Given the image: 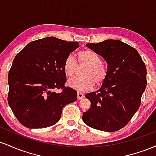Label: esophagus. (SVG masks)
<instances>
[{
  "label": "esophagus",
  "instance_id": "obj_1",
  "mask_svg": "<svg viewBox=\"0 0 156 156\" xmlns=\"http://www.w3.org/2000/svg\"><path fill=\"white\" fill-rule=\"evenodd\" d=\"M84 97H85L84 94H83V93H81V92H77V99H82Z\"/></svg>",
  "mask_w": 156,
  "mask_h": 156
}]
</instances>
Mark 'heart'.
Instances as JSON below:
<instances>
[{
  "label": "heart",
  "mask_w": 156,
  "mask_h": 156,
  "mask_svg": "<svg viewBox=\"0 0 156 156\" xmlns=\"http://www.w3.org/2000/svg\"><path fill=\"white\" fill-rule=\"evenodd\" d=\"M80 64L86 65L83 71V76L73 78L68 81V85L71 88L80 91H86L94 86L95 83L100 85L106 79L107 68L102 62L101 58L94 51L84 49L78 53ZM77 69L76 59L72 55L66 57L63 63V70L66 76L72 77Z\"/></svg>",
  "instance_id": "obj_1"
}]
</instances>
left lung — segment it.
Masks as SVG:
<instances>
[{
    "label": "left lung",
    "instance_id": "left-lung-1",
    "mask_svg": "<svg viewBox=\"0 0 156 156\" xmlns=\"http://www.w3.org/2000/svg\"><path fill=\"white\" fill-rule=\"evenodd\" d=\"M86 46L108 64V73L99 90L85 94L90 108L83 120L92 128L114 132L130 122L141 105L147 85V69L136 48L119 40H105Z\"/></svg>",
    "mask_w": 156,
    "mask_h": 156
}]
</instances>
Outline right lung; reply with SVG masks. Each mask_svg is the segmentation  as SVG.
Segmentation results:
<instances>
[{
	"instance_id": "right-lung-1",
	"label": "right lung",
	"mask_w": 156,
	"mask_h": 156,
	"mask_svg": "<svg viewBox=\"0 0 156 156\" xmlns=\"http://www.w3.org/2000/svg\"><path fill=\"white\" fill-rule=\"evenodd\" d=\"M80 46L48 37L31 42L14 59L8 75V103L17 120L28 128H45L61 118L64 106L77 99L76 91L65 87L66 57ZM55 88L63 89L59 94Z\"/></svg>"
}]
</instances>
